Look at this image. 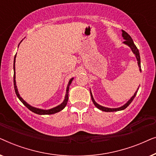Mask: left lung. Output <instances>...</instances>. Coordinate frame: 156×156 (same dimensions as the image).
Returning a JSON list of instances; mask_svg holds the SVG:
<instances>
[{
  "mask_svg": "<svg viewBox=\"0 0 156 156\" xmlns=\"http://www.w3.org/2000/svg\"><path fill=\"white\" fill-rule=\"evenodd\" d=\"M122 37H123V39L125 40V41L123 42V43L127 44L128 46L131 49L132 52H133V54L136 55V59H137L138 61V67H139V70L140 72H141V67H140V54H139V51H138V48H136V46L135 45V44H134V42L133 41V40H132V38L131 36H130L129 34H128L126 32L123 30H122ZM137 89V90H138ZM137 91H136L135 94H134L133 97H132L131 99H130L129 101H127V103H126L124 105L121 106V107L119 108H107V107H104V106H102L101 105H99V104H98L97 102L94 101V99L93 98V96H92V94H91V91H90V94H91V100H92L95 106L97 108H99V109L103 111V112H117V111H121V110H123L125 109L127 107V106H129V105L131 103L132 101H133L134 98H135L136 94H137Z\"/></svg>",
  "mask_w": 156,
  "mask_h": 156,
  "instance_id": "obj_1",
  "label": "left lung"
}]
</instances>
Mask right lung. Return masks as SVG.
<instances>
[{"label":"right lung","instance_id":"obj_1","mask_svg":"<svg viewBox=\"0 0 156 156\" xmlns=\"http://www.w3.org/2000/svg\"><path fill=\"white\" fill-rule=\"evenodd\" d=\"M19 46V45H18ZM16 55H15V57H14V62H13V69H14V76H13V83H14V89H15V91H16V94L17 95V97L19 99H20V101L22 102V103L24 104V105L26 106V107L28 108L29 110H30L31 112H33L35 113V114H40V115H48V114H55V113H57L59 112H60L65 107L66 105H67V101H68V93H69V85L71 84V83L72 82V80H73L74 78H72L71 80L69 81V84H68V86L67 87V90H66V94H65V100H64L62 103L61 104H59L55 108H50V109H48V110H44V109H41V108H35V107H33V106H32L30 105L27 103L26 101H24V100L23 99V98L20 97V94H19L18 93V88H17V86H16V71H15V63H16Z\"/></svg>","mask_w":156,"mask_h":156}]
</instances>
